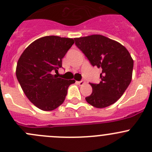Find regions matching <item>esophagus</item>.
Segmentation results:
<instances>
[{
	"label": "esophagus",
	"instance_id": "1",
	"mask_svg": "<svg viewBox=\"0 0 152 152\" xmlns=\"http://www.w3.org/2000/svg\"><path fill=\"white\" fill-rule=\"evenodd\" d=\"M77 84L79 85H83L85 84V82L84 81H80V82H77Z\"/></svg>",
	"mask_w": 152,
	"mask_h": 152
}]
</instances>
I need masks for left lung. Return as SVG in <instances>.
I'll list each match as a JSON object with an SVG mask.
<instances>
[{
    "label": "left lung",
    "instance_id": "1",
    "mask_svg": "<svg viewBox=\"0 0 152 152\" xmlns=\"http://www.w3.org/2000/svg\"><path fill=\"white\" fill-rule=\"evenodd\" d=\"M76 45L93 66L102 69L101 82L91 84L87 102L97 108L113 104L123 96L132 79L134 61L123 45L102 35L75 39Z\"/></svg>",
    "mask_w": 152,
    "mask_h": 152
}]
</instances>
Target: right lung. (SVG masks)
Here are the masks:
<instances>
[{
	"label": "right lung",
	"mask_w": 152,
	"mask_h": 152,
	"mask_svg": "<svg viewBox=\"0 0 152 152\" xmlns=\"http://www.w3.org/2000/svg\"><path fill=\"white\" fill-rule=\"evenodd\" d=\"M74 44L69 38L50 35L31 43L20 55L16 76L28 99L42 110H53L65 99L67 88L75 80L58 78L62 58Z\"/></svg>",
	"instance_id": "add662e5"
}]
</instances>
